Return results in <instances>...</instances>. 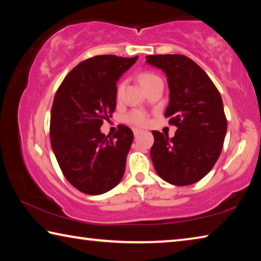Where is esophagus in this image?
Listing matches in <instances>:
<instances>
[{
  "mask_svg": "<svg viewBox=\"0 0 261 261\" xmlns=\"http://www.w3.org/2000/svg\"><path fill=\"white\" fill-rule=\"evenodd\" d=\"M140 130H138V129H134V135H135V137H137L138 135H140Z\"/></svg>",
  "mask_w": 261,
  "mask_h": 261,
  "instance_id": "obj_1",
  "label": "esophagus"
}]
</instances>
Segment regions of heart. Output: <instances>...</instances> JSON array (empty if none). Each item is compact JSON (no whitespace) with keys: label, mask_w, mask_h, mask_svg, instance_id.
Masks as SVG:
<instances>
[{"label":"heart","mask_w":261,"mask_h":261,"mask_svg":"<svg viewBox=\"0 0 261 261\" xmlns=\"http://www.w3.org/2000/svg\"><path fill=\"white\" fill-rule=\"evenodd\" d=\"M156 79H160V77L156 76L155 73L153 72H143L140 73L139 76V82L141 85L144 87L147 86L148 84H151L152 82L156 81ZM123 88H124V83H120L116 87V96L117 98H120L122 92H123ZM124 121L126 123H129V124L134 125V126H144L147 124L148 122V116L147 114L143 112V110H139V109H134L131 110L130 113H127L125 116H124Z\"/></svg>","instance_id":"b5f03b06"}]
</instances>
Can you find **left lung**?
Instances as JSON below:
<instances>
[{
    "instance_id": "left-lung-1",
    "label": "left lung",
    "mask_w": 261,
    "mask_h": 261,
    "mask_svg": "<svg viewBox=\"0 0 261 261\" xmlns=\"http://www.w3.org/2000/svg\"><path fill=\"white\" fill-rule=\"evenodd\" d=\"M146 62L168 78L165 116L177 127L173 138L153 131L151 158L158 175L174 185H190L210 173L222 151L227 118L220 92L196 62L179 54L148 55Z\"/></svg>"
}]
</instances>
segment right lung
Masks as SVG:
<instances>
[{
    "instance_id": "obj_1",
    "label": "right lung",
    "mask_w": 261,
    "mask_h": 261,
    "mask_svg": "<svg viewBox=\"0 0 261 261\" xmlns=\"http://www.w3.org/2000/svg\"><path fill=\"white\" fill-rule=\"evenodd\" d=\"M138 56L98 55L76 65L57 88L50 113V143L68 182L86 194H102L121 182L134 132L100 127L116 109V83Z\"/></svg>"
}]
</instances>
